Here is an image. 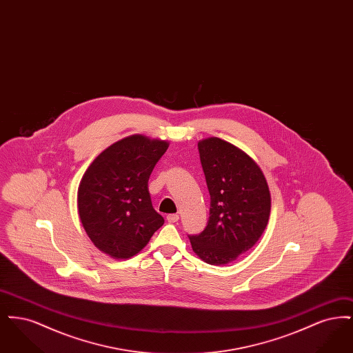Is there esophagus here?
Instances as JSON below:
<instances>
[{"instance_id":"obj_1","label":"esophagus","mask_w":353,"mask_h":353,"mask_svg":"<svg viewBox=\"0 0 353 353\" xmlns=\"http://www.w3.org/2000/svg\"><path fill=\"white\" fill-rule=\"evenodd\" d=\"M179 216L177 214H168L167 216V221H168L169 223H174V222H177L179 221Z\"/></svg>"}]
</instances>
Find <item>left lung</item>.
<instances>
[{
	"label": "left lung",
	"instance_id": "obj_1",
	"mask_svg": "<svg viewBox=\"0 0 353 353\" xmlns=\"http://www.w3.org/2000/svg\"><path fill=\"white\" fill-rule=\"evenodd\" d=\"M199 152L210 209L205 229L188 236L202 261L226 265L250 250L265 232L271 208L269 186L252 157L225 140H202Z\"/></svg>",
	"mask_w": 353,
	"mask_h": 353
}]
</instances>
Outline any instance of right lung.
<instances>
[{
  "instance_id": "1",
  "label": "right lung",
  "mask_w": 353,
  "mask_h": 353,
  "mask_svg": "<svg viewBox=\"0 0 353 353\" xmlns=\"http://www.w3.org/2000/svg\"><path fill=\"white\" fill-rule=\"evenodd\" d=\"M167 150V141L134 134L101 152L85 170L78 210L85 233L101 252L130 258L163 226L164 219L152 206L148 180Z\"/></svg>"
}]
</instances>
